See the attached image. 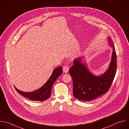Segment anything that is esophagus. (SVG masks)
Here are the masks:
<instances>
[{
    "instance_id": "obj_1",
    "label": "esophagus",
    "mask_w": 129,
    "mask_h": 129,
    "mask_svg": "<svg viewBox=\"0 0 129 129\" xmlns=\"http://www.w3.org/2000/svg\"><path fill=\"white\" fill-rule=\"evenodd\" d=\"M69 67H68V66H67L63 67V72H64V73H67L69 72Z\"/></svg>"
}]
</instances>
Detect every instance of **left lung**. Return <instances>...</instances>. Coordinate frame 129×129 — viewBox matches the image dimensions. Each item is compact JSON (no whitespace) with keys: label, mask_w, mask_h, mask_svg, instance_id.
Here are the masks:
<instances>
[{"label":"left lung","mask_w":129,"mask_h":129,"mask_svg":"<svg viewBox=\"0 0 129 129\" xmlns=\"http://www.w3.org/2000/svg\"><path fill=\"white\" fill-rule=\"evenodd\" d=\"M109 44L112 48L111 59L108 69L103 74L95 76L88 69L82 58L74 60V64L69 70L73 79V95L77 99L89 101L105 94L110 87L116 72V55L113 43L108 38Z\"/></svg>","instance_id":"left-lung-1"}]
</instances>
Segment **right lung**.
Returning <instances> with one entry per match:
<instances>
[{
	"label": "right lung",
	"mask_w": 129,
	"mask_h": 129,
	"mask_svg": "<svg viewBox=\"0 0 129 129\" xmlns=\"http://www.w3.org/2000/svg\"><path fill=\"white\" fill-rule=\"evenodd\" d=\"M62 73V69L61 66L56 68L53 70L52 75L45 84L35 91L24 92L18 89L15 86L14 87L19 93L25 98L32 101H44L50 97L53 84Z\"/></svg>",
	"instance_id": "add662e5"
}]
</instances>
